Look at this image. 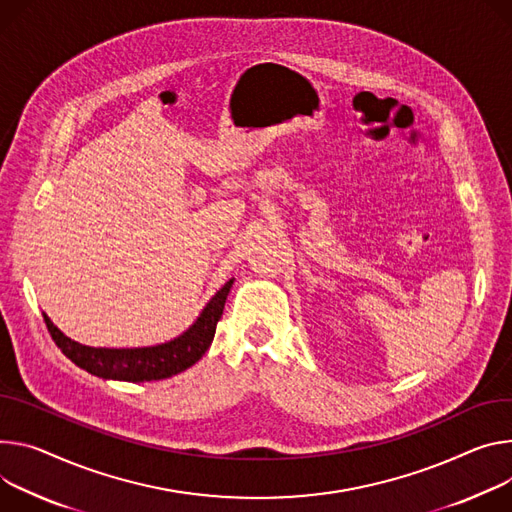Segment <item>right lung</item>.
Masks as SVG:
<instances>
[{
	"instance_id": "1",
	"label": "right lung",
	"mask_w": 512,
	"mask_h": 512,
	"mask_svg": "<svg viewBox=\"0 0 512 512\" xmlns=\"http://www.w3.org/2000/svg\"><path fill=\"white\" fill-rule=\"evenodd\" d=\"M228 280L216 296L206 304L198 320L185 331L181 337L157 345V347H138V349H100V347H87L71 341L65 337L51 318L44 316V324L49 329L57 347L81 369L89 371L98 378L106 380H124V382H153L171 378L179 371L192 367L210 347L216 324L222 318L226 296L232 288Z\"/></svg>"
}]
</instances>
